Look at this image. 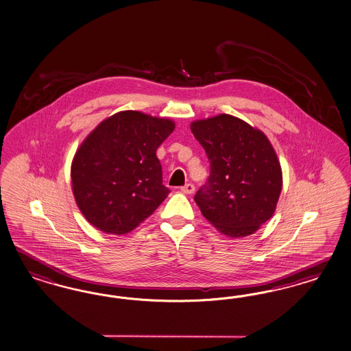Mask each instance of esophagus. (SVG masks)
I'll return each mask as SVG.
<instances>
[{"instance_id":"1","label":"esophagus","mask_w":351,"mask_h":351,"mask_svg":"<svg viewBox=\"0 0 351 351\" xmlns=\"http://www.w3.org/2000/svg\"><path fill=\"white\" fill-rule=\"evenodd\" d=\"M194 191H195V188H194L193 184H186V185L181 186V191H182L184 194H193Z\"/></svg>"}]
</instances>
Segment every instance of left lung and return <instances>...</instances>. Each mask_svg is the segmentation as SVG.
Listing matches in <instances>:
<instances>
[{
  "instance_id": "8db88e82",
  "label": "left lung",
  "mask_w": 351,
  "mask_h": 351,
  "mask_svg": "<svg viewBox=\"0 0 351 351\" xmlns=\"http://www.w3.org/2000/svg\"><path fill=\"white\" fill-rule=\"evenodd\" d=\"M191 130L211 163L194 197L203 216L232 238L255 233L274 215L283 184L269 138L230 114L194 121Z\"/></svg>"
}]
</instances>
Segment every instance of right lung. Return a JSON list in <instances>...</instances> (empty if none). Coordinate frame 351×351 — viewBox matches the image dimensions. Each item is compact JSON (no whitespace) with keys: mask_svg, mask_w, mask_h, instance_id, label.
<instances>
[{"mask_svg":"<svg viewBox=\"0 0 351 351\" xmlns=\"http://www.w3.org/2000/svg\"><path fill=\"white\" fill-rule=\"evenodd\" d=\"M173 130L169 118L123 110L90 132L71 167L75 203L88 223L121 235L157 210L170 189L156 152Z\"/></svg>","mask_w":351,"mask_h":351,"instance_id":"1","label":"right lung"}]
</instances>
